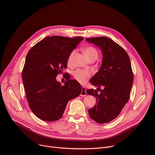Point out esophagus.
<instances>
[{
  "label": "esophagus",
  "instance_id": "esophagus-1",
  "mask_svg": "<svg viewBox=\"0 0 155 155\" xmlns=\"http://www.w3.org/2000/svg\"><path fill=\"white\" fill-rule=\"evenodd\" d=\"M87 95V92H86V88L84 87H81V94L80 96L81 97H85Z\"/></svg>",
  "mask_w": 155,
  "mask_h": 155
}]
</instances>
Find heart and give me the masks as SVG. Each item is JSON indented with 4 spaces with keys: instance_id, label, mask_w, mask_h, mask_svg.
I'll list each match as a JSON object with an SVG mask.
<instances>
[{
    "instance_id": "heart-1",
    "label": "heart",
    "mask_w": 155,
    "mask_h": 155,
    "mask_svg": "<svg viewBox=\"0 0 155 155\" xmlns=\"http://www.w3.org/2000/svg\"><path fill=\"white\" fill-rule=\"evenodd\" d=\"M84 53L86 58L88 60L91 59L92 58H94V57L97 58L98 55L97 50L95 47H91V46L87 47L86 48H85L84 50ZM74 54V51H72L71 52L70 54V55L68 57V60H67V61L68 64L71 61V58H72V57H73ZM73 75H74V77L75 78V79L77 81H78L79 83L84 84L91 76V73L90 71H85V70H77L73 73Z\"/></svg>"
}]
</instances>
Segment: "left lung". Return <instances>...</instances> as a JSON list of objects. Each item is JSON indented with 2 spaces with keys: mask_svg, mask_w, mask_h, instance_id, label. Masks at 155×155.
<instances>
[{
  "mask_svg": "<svg viewBox=\"0 0 155 155\" xmlns=\"http://www.w3.org/2000/svg\"><path fill=\"white\" fill-rule=\"evenodd\" d=\"M86 40L98 46L103 54L101 67L90 81L98 87L97 90H87L97 101L88 110V114L98 123H109L119 115L129 100L133 81L130 59L125 49L109 38L92 37ZM101 86L104 88L103 90L99 88Z\"/></svg>",
  "mask_w": 155,
  "mask_h": 155,
  "instance_id": "left-lung-1",
  "label": "left lung"
}]
</instances>
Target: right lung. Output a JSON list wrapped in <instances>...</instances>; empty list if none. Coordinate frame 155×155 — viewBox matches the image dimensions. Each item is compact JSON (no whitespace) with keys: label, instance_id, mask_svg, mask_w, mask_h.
I'll use <instances>...</instances> for the list:
<instances>
[{"label":"right lung","instance_id":"obj_1","mask_svg":"<svg viewBox=\"0 0 155 155\" xmlns=\"http://www.w3.org/2000/svg\"><path fill=\"white\" fill-rule=\"evenodd\" d=\"M83 39L81 37H47L28 51L22 81L30 108L40 120H59L68 101L80 95L81 87L78 81L70 77L61 86L56 77L67 68L70 54Z\"/></svg>","mask_w":155,"mask_h":155}]
</instances>
